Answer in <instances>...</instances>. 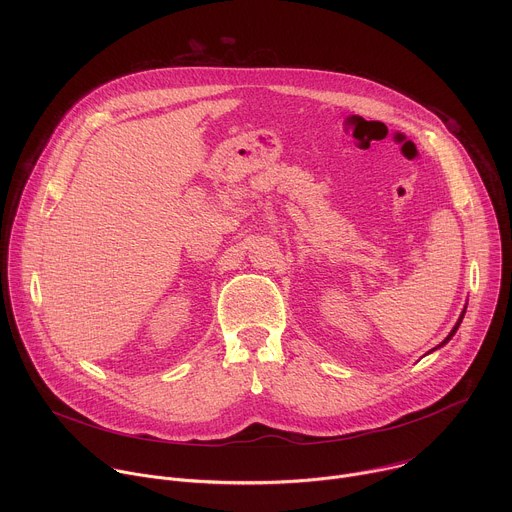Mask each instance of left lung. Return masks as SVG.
I'll use <instances>...</instances> for the list:
<instances>
[{
  "label": "left lung",
  "instance_id": "left-lung-1",
  "mask_svg": "<svg viewBox=\"0 0 512 512\" xmlns=\"http://www.w3.org/2000/svg\"><path fill=\"white\" fill-rule=\"evenodd\" d=\"M464 314H466V306H464V310H462V314H460V318H458V322H456V326H454V328H452V332H450V334H448V336H446V338H444V340H442V342H440V344H437V346H435V348H431V350H429V352H433V350H437V348H442V346H444V344H448V342H450V340H452V336H454V334H456V332H458V328H460V324H462V320H464Z\"/></svg>",
  "mask_w": 512,
  "mask_h": 512
}]
</instances>
